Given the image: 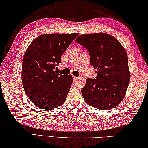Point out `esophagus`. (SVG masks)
Listing matches in <instances>:
<instances>
[{
  "label": "esophagus",
  "mask_w": 148,
  "mask_h": 148,
  "mask_svg": "<svg viewBox=\"0 0 148 148\" xmlns=\"http://www.w3.org/2000/svg\"><path fill=\"white\" fill-rule=\"evenodd\" d=\"M73 81H77V79H79V77H75V76H73Z\"/></svg>",
  "instance_id": "1"
}]
</instances>
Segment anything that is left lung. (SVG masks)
<instances>
[{"mask_svg":"<svg viewBox=\"0 0 148 148\" xmlns=\"http://www.w3.org/2000/svg\"><path fill=\"white\" fill-rule=\"evenodd\" d=\"M75 42L89 51L96 79H86L82 94L87 104L101 110H110L124 98L131 73L126 50L114 37L106 33L86 34Z\"/></svg>","mask_w":148,"mask_h":148,"instance_id":"obj_1","label":"left lung"}]
</instances>
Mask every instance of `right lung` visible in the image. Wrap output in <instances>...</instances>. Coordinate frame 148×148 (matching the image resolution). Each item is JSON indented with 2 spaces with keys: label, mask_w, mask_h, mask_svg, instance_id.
I'll return each mask as SVG.
<instances>
[{
  "label": "right lung",
  "mask_w": 148,
  "mask_h": 148,
  "mask_svg": "<svg viewBox=\"0 0 148 148\" xmlns=\"http://www.w3.org/2000/svg\"><path fill=\"white\" fill-rule=\"evenodd\" d=\"M77 36V33L42 34L26 50L22 62V85L29 100L40 108L52 110L65 101L72 75L58 74L54 69Z\"/></svg>",
  "instance_id": "1"
}]
</instances>
